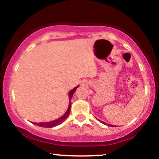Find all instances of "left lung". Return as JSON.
<instances>
[{
    "mask_svg": "<svg viewBox=\"0 0 159 159\" xmlns=\"http://www.w3.org/2000/svg\"><path fill=\"white\" fill-rule=\"evenodd\" d=\"M103 123H104V122H103ZM104 124H105V123H104ZM109 125V126H110V125H109V124H108V125ZM111 126H112V127H113V126H114V125H111Z\"/></svg>",
    "mask_w": 159,
    "mask_h": 159,
    "instance_id": "left-lung-1",
    "label": "left lung"
}]
</instances>
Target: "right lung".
I'll use <instances>...</instances> for the list:
<instances>
[{
    "label": "right lung",
    "mask_w": 159,
    "mask_h": 159,
    "mask_svg": "<svg viewBox=\"0 0 159 159\" xmlns=\"http://www.w3.org/2000/svg\"><path fill=\"white\" fill-rule=\"evenodd\" d=\"M78 87V86L75 87L73 90H72L70 92H69V98H70V100H71V98H72V96H73V93H75V91L76 90V89H77ZM70 108H71V103H70V102H69V105L68 109H67V111L66 112V114L63 115V116H62L61 117L59 118V119L54 120V121H52V122H48V123H34V124H36V125H39V126L45 127V128H52V127L56 126V125H60V124H61L66 119L67 117H68L69 113H70V110H71Z\"/></svg>",
    "instance_id": "1"
}]
</instances>
